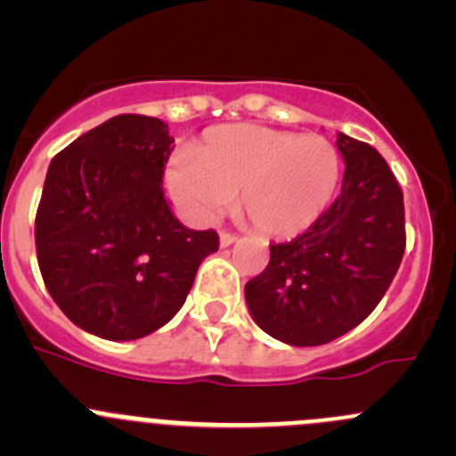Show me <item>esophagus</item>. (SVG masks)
Returning a JSON list of instances; mask_svg holds the SVG:
<instances>
[{
  "instance_id": "esophagus-1",
  "label": "esophagus",
  "mask_w": 456,
  "mask_h": 456,
  "mask_svg": "<svg viewBox=\"0 0 456 456\" xmlns=\"http://www.w3.org/2000/svg\"><path fill=\"white\" fill-rule=\"evenodd\" d=\"M238 240V236L236 233H229V232H220V247H223V249H227V247H232L233 242Z\"/></svg>"
}]
</instances>
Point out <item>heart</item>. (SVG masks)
Here are the masks:
<instances>
[{
	"mask_svg": "<svg viewBox=\"0 0 456 456\" xmlns=\"http://www.w3.org/2000/svg\"><path fill=\"white\" fill-rule=\"evenodd\" d=\"M338 147L320 134L297 136L256 123L211 127L165 167V194L194 224H209L238 194L257 233L302 236L322 218L339 185Z\"/></svg>",
	"mask_w": 456,
	"mask_h": 456,
	"instance_id": "obj_1",
	"label": "heart"
}]
</instances>
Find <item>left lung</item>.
Instances as JSON below:
<instances>
[{
  "label": "left lung",
  "mask_w": 456,
  "mask_h": 456,
  "mask_svg": "<svg viewBox=\"0 0 456 456\" xmlns=\"http://www.w3.org/2000/svg\"><path fill=\"white\" fill-rule=\"evenodd\" d=\"M342 191L296 240L271 245L266 269L245 284L254 322L291 346H320L379 305L406 247L403 194L375 147L338 132Z\"/></svg>",
  "instance_id": "obj_1"
}]
</instances>
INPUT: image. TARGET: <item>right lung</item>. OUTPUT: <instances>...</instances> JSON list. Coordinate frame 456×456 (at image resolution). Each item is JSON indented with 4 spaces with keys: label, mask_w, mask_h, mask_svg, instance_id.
I'll use <instances>...</instances> for the list:
<instances>
[{
    "label": "right lung",
    "mask_w": 456,
    "mask_h": 456,
    "mask_svg": "<svg viewBox=\"0 0 456 456\" xmlns=\"http://www.w3.org/2000/svg\"><path fill=\"white\" fill-rule=\"evenodd\" d=\"M167 123L112 117L59 151L35 220L48 293L72 324L130 342L167 324L196 271L218 251L216 232L174 218L163 172L174 150Z\"/></svg>",
    "instance_id": "obj_1"
}]
</instances>
